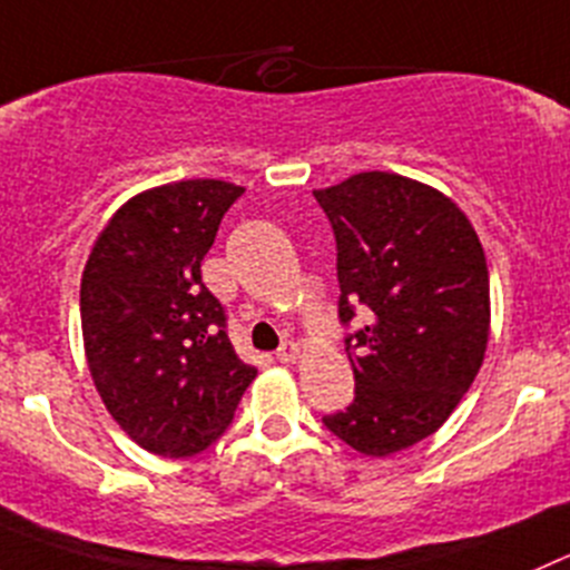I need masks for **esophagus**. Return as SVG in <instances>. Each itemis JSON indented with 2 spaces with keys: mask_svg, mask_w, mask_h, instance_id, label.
I'll list each match as a JSON object with an SVG mask.
<instances>
[{
  "mask_svg": "<svg viewBox=\"0 0 570 570\" xmlns=\"http://www.w3.org/2000/svg\"><path fill=\"white\" fill-rule=\"evenodd\" d=\"M276 357H279L282 363L299 361V357H302V346L296 344V341H285V344H282L279 350H276Z\"/></svg>",
  "mask_w": 570,
  "mask_h": 570,
  "instance_id": "1",
  "label": "esophagus"
}]
</instances>
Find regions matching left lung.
Returning a JSON list of instances; mask_svg holds the SVG:
<instances>
[{"label":"left lung","mask_w":570,"mask_h":570,"mask_svg":"<svg viewBox=\"0 0 570 570\" xmlns=\"http://www.w3.org/2000/svg\"><path fill=\"white\" fill-rule=\"evenodd\" d=\"M338 246V316L355 400L324 425L363 456H392L453 414L484 363L490 271L468 215L397 173H355L313 189Z\"/></svg>","instance_id":"left-lung-1"}]
</instances>
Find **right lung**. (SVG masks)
Returning <instances> with one entry per match:
<instances>
[{"label":"right lung","mask_w":570,"mask_h":570,"mask_svg":"<svg viewBox=\"0 0 570 570\" xmlns=\"http://www.w3.org/2000/svg\"><path fill=\"white\" fill-rule=\"evenodd\" d=\"M240 195L220 178L145 189L111 215L86 259L80 327L91 381L117 425L156 456L207 451L257 377L200 282V259Z\"/></svg>","instance_id":"obj_1"}]
</instances>
